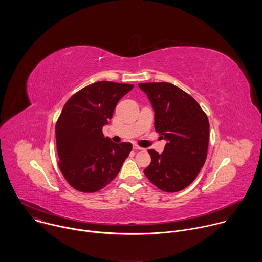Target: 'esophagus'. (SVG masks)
<instances>
[{
	"label": "esophagus",
	"instance_id": "obj_1",
	"mask_svg": "<svg viewBox=\"0 0 262 262\" xmlns=\"http://www.w3.org/2000/svg\"><path fill=\"white\" fill-rule=\"evenodd\" d=\"M133 148H134V150H143V149H144V148H142L138 145H133Z\"/></svg>",
	"mask_w": 262,
	"mask_h": 262
}]
</instances>
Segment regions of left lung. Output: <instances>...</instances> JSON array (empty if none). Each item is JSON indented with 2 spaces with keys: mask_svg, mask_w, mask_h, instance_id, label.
Returning a JSON list of instances; mask_svg holds the SVG:
<instances>
[{
  "mask_svg": "<svg viewBox=\"0 0 262 262\" xmlns=\"http://www.w3.org/2000/svg\"><path fill=\"white\" fill-rule=\"evenodd\" d=\"M155 111V127L166 140L163 154L148 150L151 163L144 174L164 192L190 185L203 167L208 148L209 122L199 103L169 83L139 84Z\"/></svg>",
  "mask_w": 262,
  "mask_h": 262,
  "instance_id": "obj_1",
  "label": "left lung"
}]
</instances>
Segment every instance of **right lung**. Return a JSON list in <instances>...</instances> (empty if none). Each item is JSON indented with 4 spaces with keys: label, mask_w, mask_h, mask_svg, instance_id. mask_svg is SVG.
Here are the masks:
<instances>
[{
    "label": "right lung",
    "mask_w": 262,
    "mask_h": 262,
    "mask_svg": "<svg viewBox=\"0 0 262 262\" xmlns=\"http://www.w3.org/2000/svg\"><path fill=\"white\" fill-rule=\"evenodd\" d=\"M134 85L97 82L65 103L56 124L60 170L80 192L93 193L113 180L133 149L130 143L116 144L104 138L116 104Z\"/></svg>",
    "instance_id": "right-lung-1"
}]
</instances>
